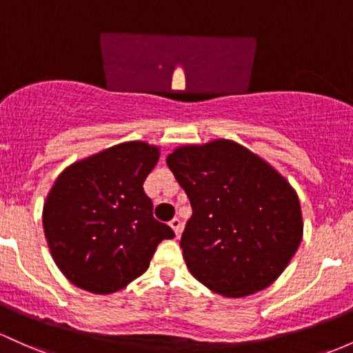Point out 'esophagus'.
I'll use <instances>...</instances> for the list:
<instances>
[{
    "label": "esophagus",
    "mask_w": 353,
    "mask_h": 353,
    "mask_svg": "<svg viewBox=\"0 0 353 353\" xmlns=\"http://www.w3.org/2000/svg\"><path fill=\"white\" fill-rule=\"evenodd\" d=\"M169 226L172 228L174 234H176V236H179L181 231H183V224H181V219H179V218L170 219V221H169Z\"/></svg>",
    "instance_id": "esophagus-1"
}]
</instances>
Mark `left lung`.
<instances>
[{"mask_svg":"<svg viewBox=\"0 0 353 353\" xmlns=\"http://www.w3.org/2000/svg\"><path fill=\"white\" fill-rule=\"evenodd\" d=\"M165 162L191 201L181 248L192 276L228 298L276 281L303 238L293 185L230 139L176 147Z\"/></svg>","mask_w":353,"mask_h":353,"instance_id":"8db88e82","label":"left lung"}]
</instances>
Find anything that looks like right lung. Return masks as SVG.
<instances>
[{
	"label": "right lung",
	"mask_w": 353,
	"mask_h": 353,
	"mask_svg": "<svg viewBox=\"0 0 353 353\" xmlns=\"http://www.w3.org/2000/svg\"><path fill=\"white\" fill-rule=\"evenodd\" d=\"M161 147L130 141L70 164L43 204L50 253L70 283L95 295L125 288L149 268L162 239L144 184Z\"/></svg>",
	"instance_id": "obj_1"
}]
</instances>
